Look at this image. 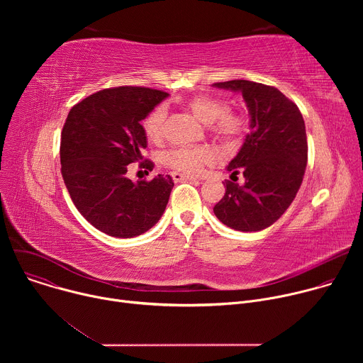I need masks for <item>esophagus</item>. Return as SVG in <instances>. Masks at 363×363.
<instances>
[{"label": "esophagus", "instance_id": "obj_1", "mask_svg": "<svg viewBox=\"0 0 363 363\" xmlns=\"http://www.w3.org/2000/svg\"><path fill=\"white\" fill-rule=\"evenodd\" d=\"M171 177H172V179L175 182H179V181H196V177H189V175L179 174V172H172Z\"/></svg>", "mask_w": 363, "mask_h": 363}]
</instances>
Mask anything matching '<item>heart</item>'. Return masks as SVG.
Here are the masks:
<instances>
[{"mask_svg": "<svg viewBox=\"0 0 363 363\" xmlns=\"http://www.w3.org/2000/svg\"><path fill=\"white\" fill-rule=\"evenodd\" d=\"M191 112L203 123H208L210 132L225 145L238 143L247 129L248 121L245 116L231 112L228 100L213 96V94H196L186 101ZM167 111L164 106L155 108L150 111L142 122L145 136L158 143L164 138ZM211 158V153L199 146H178L167 150L162 157V162L178 172L195 174Z\"/></svg>", "mask_w": 363, "mask_h": 363, "instance_id": "b5f03b06", "label": "heart"}]
</instances>
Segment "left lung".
Instances as JSON below:
<instances>
[{"label": "left lung", "mask_w": 363, "mask_h": 363, "mask_svg": "<svg viewBox=\"0 0 363 363\" xmlns=\"http://www.w3.org/2000/svg\"><path fill=\"white\" fill-rule=\"evenodd\" d=\"M241 91L250 113V133L228 164L225 195L214 214L227 227L251 233L274 224L290 206L301 185L307 164V138L303 116L279 89L250 80L214 83ZM238 173L244 186L233 181Z\"/></svg>", "instance_id": "8db88e82"}]
</instances>
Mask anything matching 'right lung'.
Returning a JSON list of instances; mask_svg holds the SVG:
<instances>
[{
    "mask_svg": "<svg viewBox=\"0 0 363 363\" xmlns=\"http://www.w3.org/2000/svg\"><path fill=\"white\" fill-rule=\"evenodd\" d=\"M167 91L121 86L96 91L72 108L62 130V175L79 213L99 231L118 238L146 233L162 217L172 178L132 182L128 165L153 169L140 150L146 136L140 121Z\"/></svg>",
    "mask_w": 363,
    "mask_h": 363,
    "instance_id": "obj_1",
    "label": "right lung"
}]
</instances>
